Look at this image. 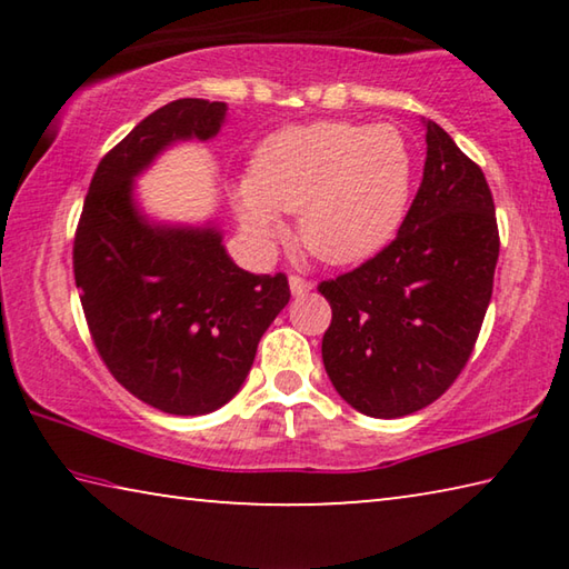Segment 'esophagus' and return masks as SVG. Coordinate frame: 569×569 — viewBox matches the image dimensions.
<instances>
[{"mask_svg": "<svg viewBox=\"0 0 569 569\" xmlns=\"http://www.w3.org/2000/svg\"><path fill=\"white\" fill-rule=\"evenodd\" d=\"M288 286H291V293H293V296H303V293H308V291H313V283L306 281V278H301V276H291V278H288Z\"/></svg>", "mask_w": 569, "mask_h": 569, "instance_id": "1", "label": "esophagus"}]
</instances>
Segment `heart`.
Wrapping results in <instances>:
<instances>
[{
	"label": "heart",
	"instance_id": "b5f03b06",
	"mask_svg": "<svg viewBox=\"0 0 569 569\" xmlns=\"http://www.w3.org/2000/svg\"><path fill=\"white\" fill-rule=\"evenodd\" d=\"M411 192L413 152L399 128L319 120L268 134L233 200L258 248L271 250L286 236L283 213H298V236L316 258L356 266L397 238Z\"/></svg>",
	"mask_w": 569,
	"mask_h": 569
}]
</instances>
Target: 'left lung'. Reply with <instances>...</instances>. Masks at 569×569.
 <instances>
[{
  "label": "left lung",
  "mask_w": 569,
  "mask_h": 569,
  "mask_svg": "<svg viewBox=\"0 0 569 569\" xmlns=\"http://www.w3.org/2000/svg\"><path fill=\"white\" fill-rule=\"evenodd\" d=\"M427 162L399 236L319 286L333 319L326 373L356 411L397 419L429 407L465 369L492 298L499 233L485 172L427 120Z\"/></svg>",
  "instance_id": "8db88e82"
}]
</instances>
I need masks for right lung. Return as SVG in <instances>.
<instances>
[{
  "label": "right lung",
  "mask_w": 569,
  "mask_h": 569,
  "mask_svg": "<svg viewBox=\"0 0 569 569\" xmlns=\"http://www.w3.org/2000/svg\"><path fill=\"white\" fill-rule=\"evenodd\" d=\"M226 112L186 98L134 124L94 170L74 233V283L104 366L132 397L178 417L236 397L291 298L283 273L238 268L216 223H156L134 200V178L160 152L213 140Z\"/></svg>",
  "instance_id": "right-lung-1"
}]
</instances>
